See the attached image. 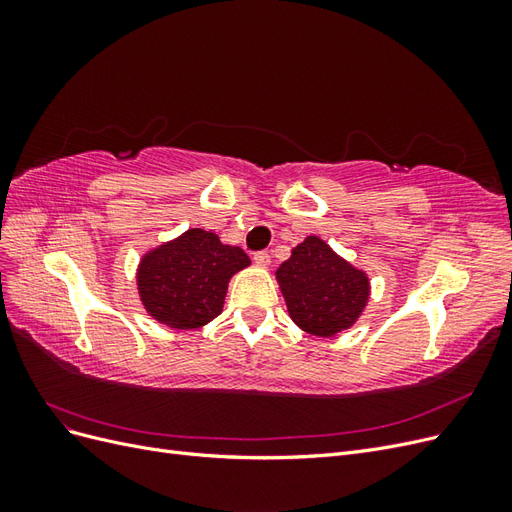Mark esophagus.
<instances>
[{
    "mask_svg": "<svg viewBox=\"0 0 512 512\" xmlns=\"http://www.w3.org/2000/svg\"><path fill=\"white\" fill-rule=\"evenodd\" d=\"M254 260L258 262L260 267H269V265H271V256H269V252H256V254H254Z\"/></svg>",
    "mask_w": 512,
    "mask_h": 512,
    "instance_id": "34e87169",
    "label": "esophagus"
}]
</instances>
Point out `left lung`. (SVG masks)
I'll use <instances>...</instances> for the list:
<instances>
[{"instance_id":"obj_1","label":"left lung","mask_w":512,"mask_h":512,"mask_svg":"<svg viewBox=\"0 0 512 512\" xmlns=\"http://www.w3.org/2000/svg\"><path fill=\"white\" fill-rule=\"evenodd\" d=\"M288 314L303 331L333 337L350 329L369 299V280L318 237H307L277 269Z\"/></svg>"}]
</instances>
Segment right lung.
<instances>
[{
  "mask_svg": "<svg viewBox=\"0 0 512 512\" xmlns=\"http://www.w3.org/2000/svg\"><path fill=\"white\" fill-rule=\"evenodd\" d=\"M250 265L241 247L192 228L151 250L138 267V294L149 316L170 329H198L220 316L228 280Z\"/></svg>",
  "mask_w": 512,
  "mask_h": 512,
  "instance_id": "1",
  "label": "right lung"
}]
</instances>
